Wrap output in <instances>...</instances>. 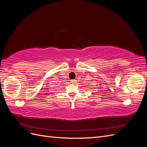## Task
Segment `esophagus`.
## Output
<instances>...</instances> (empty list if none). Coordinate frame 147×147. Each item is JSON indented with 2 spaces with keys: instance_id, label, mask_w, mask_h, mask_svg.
Listing matches in <instances>:
<instances>
[{
  "instance_id": "obj_1",
  "label": "esophagus",
  "mask_w": 147,
  "mask_h": 147,
  "mask_svg": "<svg viewBox=\"0 0 147 147\" xmlns=\"http://www.w3.org/2000/svg\"><path fill=\"white\" fill-rule=\"evenodd\" d=\"M71 82L75 83V82H76V80H71Z\"/></svg>"
}]
</instances>
